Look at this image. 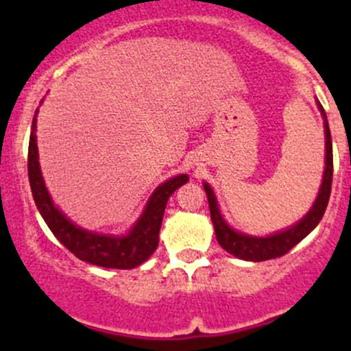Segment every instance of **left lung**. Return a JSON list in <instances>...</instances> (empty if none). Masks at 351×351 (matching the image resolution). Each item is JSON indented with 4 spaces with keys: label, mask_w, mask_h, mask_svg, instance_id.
Returning a JSON list of instances; mask_svg holds the SVG:
<instances>
[{
    "label": "left lung",
    "mask_w": 351,
    "mask_h": 351,
    "mask_svg": "<svg viewBox=\"0 0 351 351\" xmlns=\"http://www.w3.org/2000/svg\"><path fill=\"white\" fill-rule=\"evenodd\" d=\"M317 108H319L321 115L324 119V137H326V159H324V175L323 182H321L319 193H317L316 200H314L313 207L309 208L306 215L295 222L290 228L284 229L280 232H275L270 236H250L244 232L236 231L231 226L226 222L222 217L221 208H219L217 198H215L214 190L210 189L208 183H204V190L207 193L208 208H210V219L215 229V238L219 244L224 247L228 253L234 254L236 258H241L246 261H265L271 260V258L284 256L289 253L297 243L302 241L323 219L324 210L328 207L329 193H331V182H332V144H331V132H329L328 119L324 108L317 101Z\"/></svg>",
    "instance_id": "left-lung-1"
}]
</instances>
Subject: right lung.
Wrapping results in <instances>:
<instances>
[{"mask_svg":"<svg viewBox=\"0 0 351 351\" xmlns=\"http://www.w3.org/2000/svg\"><path fill=\"white\" fill-rule=\"evenodd\" d=\"M37 113L38 108L35 110V117L32 120L30 143H28V180H30L35 205L44 217L45 224L74 256L86 261V263L104 268H120V270L139 267L158 247L159 229H161L168 198L178 186L189 182V175L173 176V178L161 183L154 190L153 195L149 197L141 217L125 234L113 236L88 231V229H83L71 222L56 207L51 195H49L47 186L42 178L40 162H38L37 136H35V132H37Z\"/></svg>","mask_w":351,"mask_h":351,"instance_id":"right-lung-1","label":"right lung"}]
</instances>
